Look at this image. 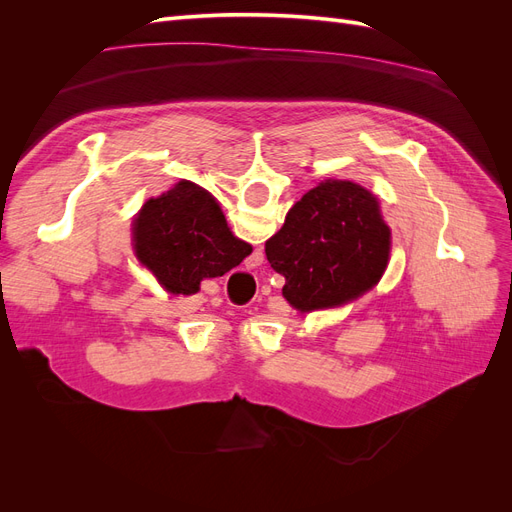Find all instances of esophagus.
I'll return each instance as SVG.
<instances>
[{
	"mask_svg": "<svg viewBox=\"0 0 512 512\" xmlns=\"http://www.w3.org/2000/svg\"><path fill=\"white\" fill-rule=\"evenodd\" d=\"M262 260H265V254H262L260 250H256L250 258L245 260V267H247V271H250V269H258V267L262 265Z\"/></svg>",
	"mask_w": 512,
	"mask_h": 512,
	"instance_id": "esophagus-1",
	"label": "esophagus"
}]
</instances>
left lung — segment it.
Returning <instances> with one entry per match:
<instances>
[{
	"label": "left lung",
	"instance_id": "left-lung-1",
	"mask_svg": "<svg viewBox=\"0 0 512 512\" xmlns=\"http://www.w3.org/2000/svg\"><path fill=\"white\" fill-rule=\"evenodd\" d=\"M265 254L286 277L284 299L312 312L348 303L380 282L391 230L374 194L352 181L327 179L292 205Z\"/></svg>",
	"mask_w": 512,
	"mask_h": 512
}]
</instances>
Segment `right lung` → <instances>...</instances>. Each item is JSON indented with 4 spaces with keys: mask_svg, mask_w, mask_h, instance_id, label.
<instances>
[{
    "mask_svg": "<svg viewBox=\"0 0 512 512\" xmlns=\"http://www.w3.org/2000/svg\"><path fill=\"white\" fill-rule=\"evenodd\" d=\"M134 247L168 292L192 294L205 277L241 265L252 245L232 235L215 198L190 181L151 198L136 215Z\"/></svg>",
    "mask_w": 512,
    "mask_h": 512,
    "instance_id": "obj_1",
    "label": "right lung"
}]
</instances>
